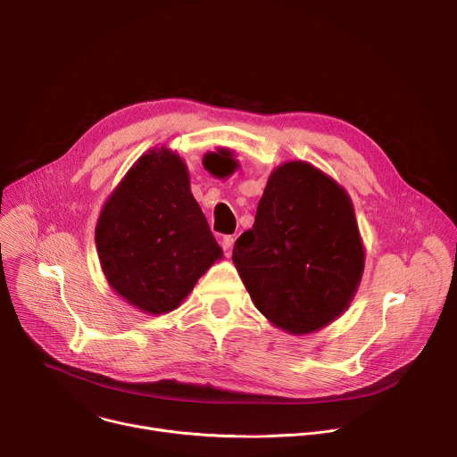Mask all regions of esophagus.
Here are the masks:
<instances>
[{"label":"esophagus","instance_id":"obj_1","mask_svg":"<svg viewBox=\"0 0 457 457\" xmlns=\"http://www.w3.org/2000/svg\"><path fill=\"white\" fill-rule=\"evenodd\" d=\"M233 244H235V238L229 235V237H224L222 238V242H220V245H222V249H224V253H226V256H229L231 254V249H233Z\"/></svg>","mask_w":457,"mask_h":457}]
</instances>
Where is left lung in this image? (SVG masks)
<instances>
[{
	"label": "left lung",
	"mask_w": 457,
	"mask_h": 457,
	"mask_svg": "<svg viewBox=\"0 0 457 457\" xmlns=\"http://www.w3.org/2000/svg\"><path fill=\"white\" fill-rule=\"evenodd\" d=\"M233 264L275 328L303 337L351 305L365 270V245L347 189L305 161L277 166L254 224L233 247Z\"/></svg>",
	"instance_id": "left-lung-1"
}]
</instances>
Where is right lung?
I'll return each mask as SVG.
<instances>
[{
  "mask_svg": "<svg viewBox=\"0 0 457 457\" xmlns=\"http://www.w3.org/2000/svg\"><path fill=\"white\" fill-rule=\"evenodd\" d=\"M233 161V152H208ZM96 247L108 286L132 307L159 316L177 309L220 260L195 201L184 159L161 146L143 154L112 189L96 224Z\"/></svg>",
  "mask_w": 457,
  "mask_h": 457,
  "instance_id": "1",
  "label": "right lung"
}]
</instances>
